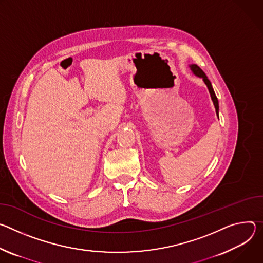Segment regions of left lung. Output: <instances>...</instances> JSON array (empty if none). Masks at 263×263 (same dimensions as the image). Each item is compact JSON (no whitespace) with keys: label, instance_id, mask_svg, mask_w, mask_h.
Returning <instances> with one entry per match:
<instances>
[{"label":"left lung","instance_id":"obj_1","mask_svg":"<svg viewBox=\"0 0 263 263\" xmlns=\"http://www.w3.org/2000/svg\"><path fill=\"white\" fill-rule=\"evenodd\" d=\"M189 68H190L191 72H192L196 77L201 78V79L203 80V82H205V84L207 85L208 90H209V93H210V96H211V99H212L213 104H214V106H215L216 115L218 116V110H219L218 100H217V97H216V95H215V93H214V90H213V87H212V84H211L210 80L208 79L207 75H206L205 73H203V72H202V70H201L198 66H196V65H189Z\"/></svg>","mask_w":263,"mask_h":263}]
</instances>
